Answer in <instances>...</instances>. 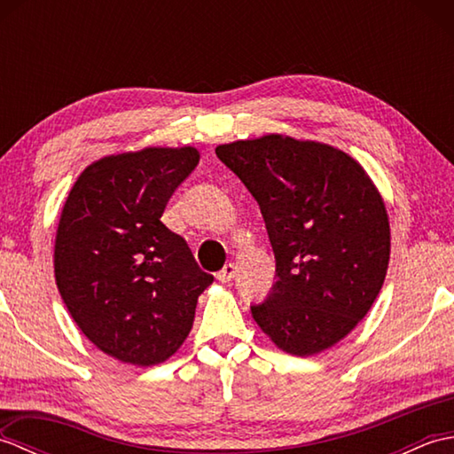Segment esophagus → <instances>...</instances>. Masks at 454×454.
Returning <instances> with one entry per match:
<instances>
[{"label":"esophagus","instance_id":"1","mask_svg":"<svg viewBox=\"0 0 454 454\" xmlns=\"http://www.w3.org/2000/svg\"><path fill=\"white\" fill-rule=\"evenodd\" d=\"M234 275H236V265L228 263V265L222 267V271L216 273V278L220 283H230L234 278Z\"/></svg>","mask_w":454,"mask_h":454}]
</instances>
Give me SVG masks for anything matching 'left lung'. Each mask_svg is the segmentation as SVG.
Segmentation results:
<instances>
[{
  "label": "left lung",
  "mask_w": 454,
  "mask_h": 454,
  "mask_svg": "<svg viewBox=\"0 0 454 454\" xmlns=\"http://www.w3.org/2000/svg\"><path fill=\"white\" fill-rule=\"evenodd\" d=\"M216 156L257 200L277 281L252 306L291 355L341 341L379 296L390 259L387 207L359 161L322 142L267 134L222 144Z\"/></svg>",
  "instance_id": "obj_1"
}]
</instances>
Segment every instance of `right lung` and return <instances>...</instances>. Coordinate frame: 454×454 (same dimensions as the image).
Segmentation results:
<instances>
[{"label": "right lung", "mask_w": 454, "mask_h": 454, "mask_svg": "<svg viewBox=\"0 0 454 454\" xmlns=\"http://www.w3.org/2000/svg\"><path fill=\"white\" fill-rule=\"evenodd\" d=\"M197 163L191 146L107 156L82 171L66 199L54 244L58 291L85 337L121 363L169 359L215 281L161 222Z\"/></svg>", "instance_id": "1"}]
</instances>
